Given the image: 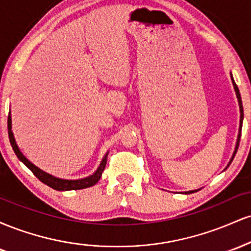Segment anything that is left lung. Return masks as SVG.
<instances>
[{
  "instance_id": "obj_1",
  "label": "left lung",
  "mask_w": 251,
  "mask_h": 251,
  "mask_svg": "<svg viewBox=\"0 0 251 251\" xmlns=\"http://www.w3.org/2000/svg\"><path fill=\"white\" fill-rule=\"evenodd\" d=\"M232 83H234V87H235V91H236V96H237V99H238V103H240V109H241V125H240V134H238V139H237V144H236V149H235V152L234 154H232L231 157V160H230L229 164H227V166L230 165L232 162V159H234L236 152H237V149H238V145H240V139H241V131H242V123H243V106H242V99H241V94H240V91H238V87L237 85H236L234 79H232ZM192 192H196V191H190V192H185V194H192Z\"/></svg>"
}]
</instances>
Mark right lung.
I'll list each match as a JSON object with an SVG mask.
<instances>
[{
  "mask_svg": "<svg viewBox=\"0 0 251 251\" xmlns=\"http://www.w3.org/2000/svg\"><path fill=\"white\" fill-rule=\"evenodd\" d=\"M8 134H9L10 145H11V148H13L14 152H15V154L17 155V158H19V159L21 160V162L24 163L31 172H33L34 176H35L37 179L41 180L43 184H46V185L50 186L51 189L57 190V191H67V190H81V189H86V188H91V186H93L94 184L98 183V180H99L100 177H101L102 171L105 170L106 162H107V154H106L105 158L102 159V162H101V164H100L99 168H98L96 174L89 176V177L85 178V179L66 180V179H60V178H55V177H53V176L43 172L42 170L37 169L35 165H33V164H31L29 160H28L27 158H25V155L21 153V151H20L19 148H17L15 139H14L13 132H11L10 113H9V116H8Z\"/></svg>",
  "mask_w": 251,
  "mask_h": 251,
  "instance_id": "1",
  "label": "right lung"
}]
</instances>
